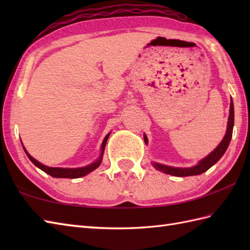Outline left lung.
Wrapping results in <instances>:
<instances>
[{
    "label": "left lung",
    "mask_w": 250,
    "mask_h": 250,
    "mask_svg": "<svg viewBox=\"0 0 250 250\" xmlns=\"http://www.w3.org/2000/svg\"><path fill=\"white\" fill-rule=\"evenodd\" d=\"M233 125H234V105H233V101L231 98L229 119H228L225 137L219 143V145L217 146L208 156H206L205 158L202 159V160H200L196 166L191 167H174L164 166V164H161V163L152 162L153 167L160 172L173 175V176H178V177L192 176V175H200L202 173L206 172L207 169L210 168L215 163L218 162L220 160V158L225 155V152L228 149V147H229V144L232 139ZM144 141H145V144H147L148 140H147L146 134H144Z\"/></svg>",
    "instance_id": "left-lung-1"
}]
</instances>
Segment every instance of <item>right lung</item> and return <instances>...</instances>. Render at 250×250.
Wrapping results in <instances>:
<instances>
[{
    "label": "right lung",
    "instance_id": "right-lung-1",
    "mask_svg": "<svg viewBox=\"0 0 250 250\" xmlns=\"http://www.w3.org/2000/svg\"><path fill=\"white\" fill-rule=\"evenodd\" d=\"M110 133H108L104 137V140L102 142V145H101V153L99 158L95 160L94 162L90 163L89 166L86 167H47L44 166V164H42L41 162H39L32 157L30 153L26 151V149L23 146V150L26 153V156L31 160V162L34 164L35 167H37L39 168H41L42 171H44L46 174L50 175L52 177H56V178H79V177H83V176H86L87 174L91 173L92 171H94L95 168H98L99 166L102 162V159H103V155H104V149H105V146H106V142L108 140V136ZM22 144V143H21Z\"/></svg>",
    "mask_w": 250,
    "mask_h": 250
}]
</instances>
